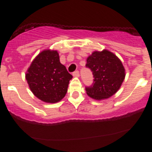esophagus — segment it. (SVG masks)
I'll return each mask as SVG.
<instances>
[{
    "label": "esophagus",
    "mask_w": 152,
    "mask_h": 152,
    "mask_svg": "<svg viewBox=\"0 0 152 152\" xmlns=\"http://www.w3.org/2000/svg\"><path fill=\"white\" fill-rule=\"evenodd\" d=\"M72 75H73L74 77H79V76H80V74H79V71H77H77H75V72H74Z\"/></svg>",
    "instance_id": "34e87169"
}]
</instances>
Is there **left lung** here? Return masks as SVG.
<instances>
[{
	"label": "left lung",
	"mask_w": 152,
	"mask_h": 152,
	"mask_svg": "<svg viewBox=\"0 0 152 152\" xmlns=\"http://www.w3.org/2000/svg\"><path fill=\"white\" fill-rule=\"evenodd\" d=\"M86 67L94 75V83L86 87V92L95 100L107 99L116 94L126 76L121 61L107 50L93 52L87 59Z\"/></svg>",
	"instance_id": "1"
}]
</instances>
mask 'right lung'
<instances>
[{
  "label": "right lung",
  "instance_id": "right-lung-1",
  "mask_svg": "<svg viewBox=\"0 0 152 152\" xmlns=\"http://www.w3.org/2000/svg\"><path fill=\"white\" fill-rule=\"evenodd\" d=\"M72 75L61 64L57 51L45 50L36 56L26 74L33 94L46 103H57L65 96Z\"/></svg>",
  "mask_w": 152,
  "mask_h": 152
}]
</instances>
